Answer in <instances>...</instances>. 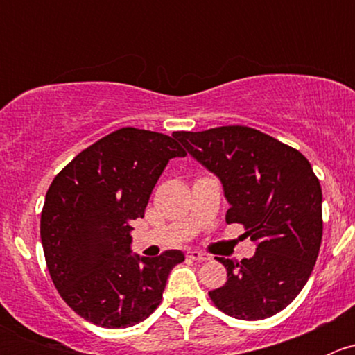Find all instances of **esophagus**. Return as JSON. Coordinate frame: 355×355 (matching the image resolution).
Wrapping results in <instances>:
<instances>
[{"instance_id":"obj_1","label":"esophagus","mask_w":355,"mask_h":355,"mask_svg":"<svg viewBox=\"0 0 355 355\" xmlns=\"http://www.w3.org/2000/svg\"><path fill=\"white\" fill-rule=\"evenodd\" d=\"M185 256H187V259H191V261H207L209 259V256H207V254L199 252V250H189Z\"/></svg>"}]
</instances>
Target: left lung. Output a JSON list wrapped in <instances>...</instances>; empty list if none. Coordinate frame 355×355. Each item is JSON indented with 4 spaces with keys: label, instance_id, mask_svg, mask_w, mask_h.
I'll return each instance as SVG.
<instances>
[{
    "label": "left lung",
    "instance_id": "8db88e82",
    "mask_svg": "<svg viewBox=\"0 0 355 355\" xmlns=\"http://www.w3.org/2000/svg\"><path fill=\"white\" fill-rule=\"evenodd\" d=\"M196 161L221 182L227 223H242L256 244L249 259L218 257L227 282L209 297L237 320L280 313L309 280L323 237L320 180L299 151L249 127L175 132Z\"/></svg>",
    "mask_w": 355,
    "mask_h": 355
}]
</instances>
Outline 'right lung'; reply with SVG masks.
<instances>
[{
	"label": "right lung",
	"mask_w": 355,
	"mask_h": 355,
	"mask_svg": "<svg viewBox=\"0 0 355 355\" xmlns=\"http://www.w3.org/2000/svg\"><path fill=\"white\" fill-rule=\"evenodd\" d=\"M184 156L170 135L120 128L75 156L49 185L41 214L46 264L63 300L89 323L134 327L159 306L168 275L185 256L132 252V220L144 216L168 161Z\"/></svg>",
	"instance_id": "obj_1"
}]
</instances>
